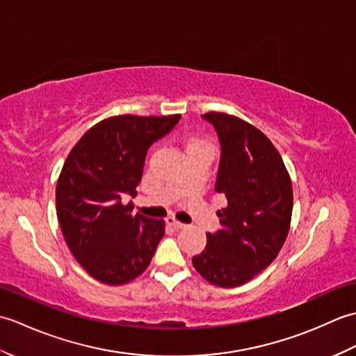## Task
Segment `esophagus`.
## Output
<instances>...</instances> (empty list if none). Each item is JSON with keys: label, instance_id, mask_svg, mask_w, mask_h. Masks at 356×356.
<instances>
[{"label": "esophagus", "instance_id": "obj_1", "mask_svg": "<svg viewBox=\"0 0 356 356\" xmlns=\"http://www.w3.org/2000/svg\"><path fill=\"white\" fill-rule=\"evenodd\" d=\"M166 223H168L170 226H172L174 229H182V228H185V225L180 223L179 220H176V218H174V217H168V218H166Z\"/></svg>", "mask_w": 356, "mask_h": 356}]
</instances>
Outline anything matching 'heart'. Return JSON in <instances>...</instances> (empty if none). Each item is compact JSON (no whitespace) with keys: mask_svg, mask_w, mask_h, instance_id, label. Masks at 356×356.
<instances>
[{"mask_svg":"<svg viewBox=\"0 0 356 356\" xmlns=\"http://www.w3.org/2000/svg\"><path fill=\"white\" fill-rule=\"evenodd\" d=\"M202 143H205V142H202V140H190V142H188V147L186 148H191V147H195V145H202Z\"/></svg>","mask_w":356,"mask_h":356,"instance_id":"heart-1","label":"heart"}]
</instances>
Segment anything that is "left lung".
Instances as JSON below:
<instances>
[{
  "label": "left lung",
  "instance_id": "8db88e82",
  "mask_svg": "<svg viewBox=\"0 0 356 356\" xmlns=\"http://www.w3.org/2000/svg\"><path fill=\"white\" fill-rule=\"evenodd\" d=\"M222 156L214 190L228 205L217 211L222 228L207 234L193 257L195 270L218 287L248 283L275 260L292 217V182L282 156L259 128L226 113L211 111Z\"/></svg>",
  "mask_w": 356,
  "mask_h": 356
}]
</instances>
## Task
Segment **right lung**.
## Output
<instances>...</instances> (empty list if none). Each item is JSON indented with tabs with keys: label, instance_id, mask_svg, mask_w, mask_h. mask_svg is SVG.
Segmentation results:
<instances>
[{
	"label": "right lung",
	"instance_id": "1",
	"mask_svg": "<svg viewBox=\"0 0 356 356\" xmlns=\"http://www.w3.org/2000/svg\"><path fill=\"white\" fill-rule=\"evenodd\" d=\"M180 115L101 120L67 156L56 184V216L67 246L95 280L118 286L139 277L165 234L163 220L133 214L148 148Z\"/></svg>",
	"mask_w": 356,
	"mask_h": 356
}]
</instances>
